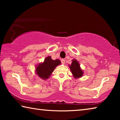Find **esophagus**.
I'll return each instance as SVG.
<instances>
[{
    "mask_svg": "<svg viewBox=\"0 0 120 120\" xmlns=\"http://www.w3.org/2000/svg\"><path fill=\"white\" fill-rule=\"evenodd\" d=\"M61 63L62 64H64L65 63V60L64 59H62L61 60Z\"/></svg>",
    "mask_w": 120,
    "mask_h": 120,
    "instance_id": "1",
    "label": "esophagus"
}]
</instances>
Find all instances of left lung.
<instances>
[{
  "instance_id": "left-lung-1",
  "label": "left lung",
  "mask_w": 120,
  "mask_h": 120,
  "mask_svg": "<svg viewBox=\"0 0 120 120\" xmlns=\"http://www.w3.org/2000/svg\"><path fill=\"white\" fill-rule=\"evenodd\" d=\"M71 71L75 78L81 77L83 75V71L80 68V64L76 60H73L72 62L69 66Z\"/></svg>"
}]
</instances>
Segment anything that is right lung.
<instances>
[{
  "mask_svg": "<svg viewBox=\"0 0 120 120\" xmlns=\"http://www.w3.org/2000/svg\"><path fill=\"white\" fill-rule=\"evenodd\" d=\"M61 64L59 59L52 60L51 56L45 59L42 64H40L36 68V74L40 78L43 79L49 78L56 66Z\"/></svg>",
  "mask_w": 120,
  "mask_h": 120,
  "instance_id": "add662e5",
  "label": "right lung"
}]
</instances>
